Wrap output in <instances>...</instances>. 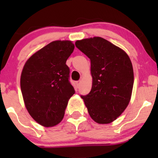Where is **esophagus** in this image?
<instances>
[{
  "label": "esophagus",
  "instance_id": "1",
  "mask_svg": "<svg viewBox=\"0 0 158 158\" xmlns=\"http://www.w3.org/2000/svg\"><path fill=\"white\" fill-rule=\"evenodd\" d=\"M76 84H77V88H79V85H80V81H77V83H76Z\"/></svg>",
  "mask_w": 158,
  "mask_h": 158
}]
</instances>
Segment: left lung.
<instances>
[{"mask_svg":"<svg viewBox=\"0 0 158 158\" xmlns=\"http://www.w3.org/2000/svg\"><path fill=\"white\" fill-rule=\"evenodd\" d=\"M77 48L90 59L91 90L81 96L90 117L99 124L116 120L131 100L133 67L123 49L101 37L78 40Z\"/></svg>","mask_w":158,"mask_h":158,"instance_id":"8db88e82","label":"left lung"}]
</instances>
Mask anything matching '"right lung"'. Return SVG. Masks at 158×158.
<instances>
[{
  "label": "right lung",
  "instance_id": "add662e5",
  "mask_svg": "<svg viewBox=\"0 0 158 158\" xmlns=\"http://www.w3.org/2000/svg\"><path fill=\"white\" fill-rule=\"evenodd\" d=\"M74 48L72 41H52L25 62L20 80L23 102L30 115L41 126L59 124L75 93L66 64Z\"/></svg>",
  "mask_w": 158,
  "mask_h": 158
}]
</instances>
